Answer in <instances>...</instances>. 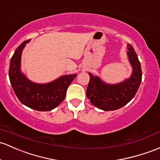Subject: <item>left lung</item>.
<instances>
[{
	"instance_id": "left-lung-1",
	"label": "left lung",
	"mask_w": 160,
	"mask_h": 160,
	"mask_svg": "<svg viewBox=\"0 0 160 160\" xmlns=\"http://www.w3.org/2000/svg\"><path fill=\"white\" fill-rule=\"evenodd\" d=\"M128 57L132 67L130 78L117 84H108L97 75L89 72L90 81L86 95L94 106L103 111L118 110L126 105L134 98L142 81L140 62L134 49L128 44Z\"/></svg>"
}]
</instances>
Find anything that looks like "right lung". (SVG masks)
Listing matches in <instances>:
<instances>
[{
    "instance_id": "right-lung-1",
    "label": "right lung",
    "mask_w": 160,
    "mask_h": 160,
    "mask_svg": "<svg viewBox=\"0 0 160 160\" xmlns=\"http://www.w3.org/2000/svg\"><path fill=\"white\" fill-rule=\"evenodd\" d=\"M24 41L17 48L11 59L9 78L11 86L20 102L27 107L39 111L54 109L64 101L66 91L77 74L62 75L57 79L46 84L32 82L21 72V55L26 44Z\"/></svg>"
}]
</instances>
